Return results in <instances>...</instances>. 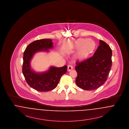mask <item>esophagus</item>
I'll use <instances>...</instances> for the list:
<instances>
[{
	"label": "esophagus",
	"mask_w": 129,
	"mask_h": 129,
	"mask_svg": "<svg viewBox=\"0 0 129 129\" xmlns=\"http://www.w3.org/2000/svg\"><path fill=\"white\" fill-rule=\"evenodd\" d=\"M73 69V66L71 65H69L68 66L67 70L68 72H70L71 71V70H72Z\"/></svg>",
	"instance_id": "1"
}]
</instances>
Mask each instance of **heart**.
<instances>
[{"label":"heart","instance_id":"heart-1","mask_svg":"<svg viewBox=\"0 0 129 129\" xmlns=\"http://www.w3.org/2000/svg\"><path fill=\"white\" fill-rule=\"evenodd\" d=\"M74 47L75 50H78L76 56L80 59H84L94 52L96 44L91 39L79 38L74 42Z\"/></svg>","mask_w":129,"mask_h":129}]
</instances>
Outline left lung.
I'll list each match as a JSON object with an SVG mask.
<instances>
[{"instance_id":"obj_1","label":"left lung","mask_w":129,"mask_h":129,"mask_svg":"<svg viewBox=\"0 0 129 129\" xmlns=\"http://www.w3.org/2000/svg\"><path fill=\"white\" fill-rule=\"evenodd\" d=\"M112 52L110 46L102 40L93 56L83 61L76 63L77 76L75 83L86 90H94L107 79L112 67Z\"/></svg>"}]
</instances>
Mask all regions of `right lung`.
Wrapping results in <instances>:
<instances>
[{"mask_svg":"<svg viewBox=\"0 0 129 129\" xmlns=\"http://www.w3.org/2000/svg\"><path fill=\"white\" fill-rule=\"evenodd\" d=\"M51 39L38 40L30 43L25 49L22 67L23 74L28 85L40 92L49 91L57 86L62 75L67 71V66L59 68L51 67L49 70L43 73H36L30 67V61L34 54L40 51H48L53 48Z\"/></svg>","mask_w":129,"mask_h":129,"instance_id":"right-lung-1","label":"right lung"}]
</instances>
